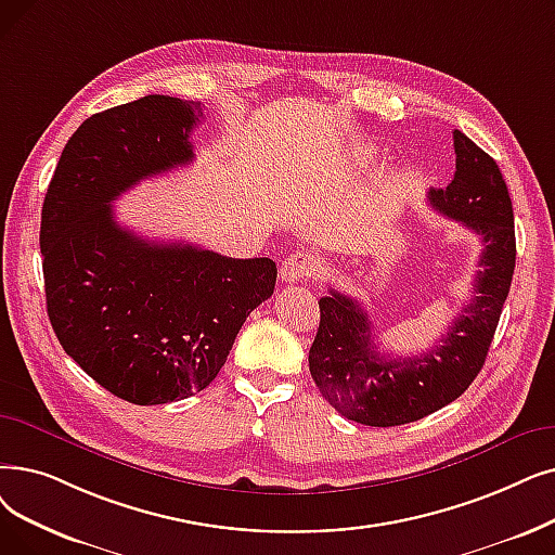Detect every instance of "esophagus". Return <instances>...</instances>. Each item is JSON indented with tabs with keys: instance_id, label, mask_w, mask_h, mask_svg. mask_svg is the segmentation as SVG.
I'll return each instance as SVG.
<instances>
[{
	"instance_id": "34e87169",
	"label": "esophagus",
	"mask_w": 555,
	"mask_h": 555,
	"mask_svg": "<svg viewBox=\"0 0 555 555\" xmlns=\"http://www.w3.org/2000/svg\"><path fill=\"white\" fill-rule=\"evenodd\" d=\"M320 268H322L320 258H315L312 254H306V251H295L281 262V281L283 283L304 281L312 274H318Z\"/></svg>"
}]
</instances>
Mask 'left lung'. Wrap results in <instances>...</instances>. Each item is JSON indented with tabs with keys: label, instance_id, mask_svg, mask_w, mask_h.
<instances>
[{
	"label": "left lung",
	"instance_id": "obj_1",
	"mask_svg": "<svg viewBox=\"0 0 555 555\" xmlns=\"http://www.w3.org/2000/svg\"><path fill=\"white\" fill-rule=\"evenodd\" d=\"M455 175L428 192L430 206L480 235L474 299L447 335L422 356L390 358L374 343V326L356 299L328 287L320 299V328L308 351L312 380L337 413L365 426L417 422L461 397L486 356L515 272V218L492 156L453 131Z\"/></svg>",
	"mask_w": 555,
	"mask_h": 555
}]
</instances>
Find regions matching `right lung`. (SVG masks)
Returning <instances> with one entry per match:
<instances>
[{
  "label": "right lung",
  "instance_id": "right-lung-1",
  "mask_svg": "<svg viewBox=\"0 0 555 555\" xmlns=\"http://www.w3.org/2000/svg\"><path fill=\"white\" fill-rule=\"evenodd\" d=\"M202 104L167 94L88 117L47 188L40 254L47 315L65 353L111 395L170 403L218 376L249 312L270 299V258H227L119 227L113 202L195 158Z\"/></svg>",
  "mask_w": 555,
  "mask_h": 555
}]
</instances>
